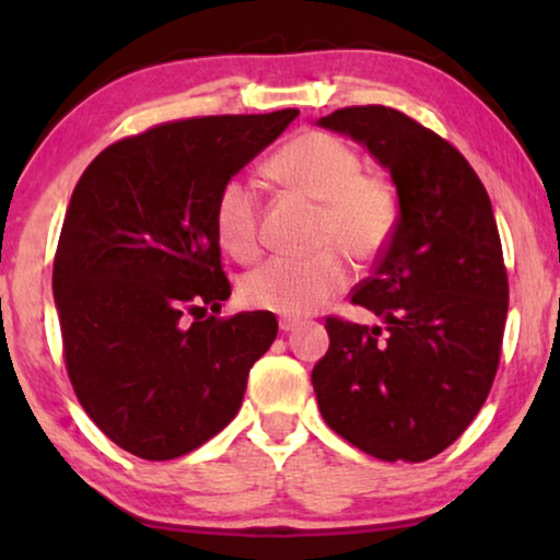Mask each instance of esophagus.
<instances>
[{"instance_id":"esophagus-1","label":"esophagus","mask_w":560,"mask_h":560,"mask_svg":"<svg viewBox=\"0 0 560 560\" xmlns=\"http://www.w3.org/2000/svg\"><path fill=\"white\" fill-rule=\"evenodd\" d=\"M303 320H295V318H280V331H295V328H301Z\"/></svg>"}]
</instances>
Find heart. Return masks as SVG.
<instances>
[{
  "instance_id": "heart-1",
  "label": "heart",
  "mask_w": 560,
  "mask_h": 560,
  "mask_svg": "<svg viewBox=\"0 0 560 560\" xmlns=\"http://www.w3.org/2000/svg\"><path fill=\"white\" fill-rule=\"evenodd\" d=\"M267 173L290 190L320 201L313 244L305 259L278 257L249 272L240 285L244 305L288 318L316 313L349 282V255L370 262L393 240L397 194L377 173H364L362 155L339 137L308 129L282 144ZM213 232L221 249L240 262L262 252V198L255 183L234 175L219 188L213 203Z\"/></svg>"
}]
</instances>
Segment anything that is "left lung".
<instances>
[{
	"label": "left lung",
	"instance_id": "1",
	"mask_svg": "<svg viewBox=\"0 0 560 560\" xmlns=\"http://www.w3.org/2000/svg\"><path fill=\"white\" fill-rule=\"evenodd\" d=\"M318 125L366 144L400 198L393 240L351 293L382 324L326 318L318 410L364 454L428 462L477 418L500 366L510 288L492 203L454 144L393 106H343Z\"/></svg>",
	"mask_w": 560,
	"mask_h": 560
}]
</instances>
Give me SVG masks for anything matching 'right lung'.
Segmentation results:
<instances>
[{"label": "right lung", "mask_w": 560, "mask_h": 560, "mask_svg": "<svg viewBox=\"0 0 560 560\" xmlns=\"http://www.w3.org/2000/svg\"><path fill=\"white\" fill-rule=\"evenodd\" d=\"M295 117L165 121L109 144L75 183L52 259L66 370L129 454L167 462L217 435L278 336L270 311L206 316L232 295L213 203Z\"/></svg>", "instance_id": "right-lung-1"}]
</instances>
